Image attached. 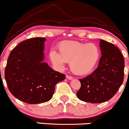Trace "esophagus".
I'll list each match as a JSON object with an SVG mask.
<instances>
[{
  "mask_svg": "<svg viewBox=\"0 0 129 129\" xmlns=\"http://www.w3.org/2000/svg\"><path fill=\"white\" fill-rule=\"evenodd\" d=\"M66 78L67 79H68V80H72L73 78V76H70V75H66Z\"/></svg>",
  "mask_w": 129,
  "mask_h": 129,
  "instance_id": "1",
  "label": "esophagus"
}]
</instances>
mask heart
<instances>
[{"instance_id":"heart-1","label":"heart","mask_w":129,"mask_h":129,"mask_svg":"<svg viewBox=\"0 0 129 129\" xmlns=\"http://www.w3.org/2000/svg\"><path fill=\"white\" fill-rule=\"evenodd\" d=\"M59 53L51 51L49 58L58 70L64 69L65 63H70L74 73L84 75L90 73L98 64L100 58V49L95 43H83L67 41L58 46Z\"/></svg>"}]
</instances>
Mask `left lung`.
Returning <instances> with one entry per match:
<instances>
[{
    "mask_svg": "<svg viewBox=\"0 0 129 129\" xmlns=\"http://www.w3.org/2000/svg\"><path fill=\"white\" fill-rule=\"evenodd\" d=\"M102 56L98 68L84 78L76 93L81 101L98 104L106 102L116 94L123 81L124 59L117 47L101 39Z\"/></svg>",
    "mask_w": 129,
    "mask_h": 129,
    "instance_id": "1",
    "label": "left lung"
}]
</instances>
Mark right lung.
<instances>
[{"instance_id":"right-lung-1","label":"right lung","mask_w":129,"mask_h":129,"mask_svg":"<svg viewBox=\"0 0 129 129\" xmlns=\"http://www.w3.org/2000/svg\"><path fill=\"white\" fill-rule=\"evenodd\" d=\"M44 38H34L20 43L10 53L5 79L10 92L23 102H46L53 96L56 83L65 75L54 71L44 59Z\"/></svg>"}]
</instances>
